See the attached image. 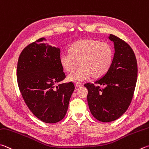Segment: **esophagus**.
Masks as SVG:
<instances>
[{
    "instance_id": "obj_1",
    "label": "esophagus",
    "mask_w": 149,
    "mask_h": 149,
    "mask_svg": "<svg viewBox=\"0 0 149 149\" xmlns=\"http://www.w3.org/2000/svg\"><path fill=\"white\" fill-rule=\"evenodd\" d=\"M75 86H76V87H80V86H83V84L82 83H75Z\"/></svg>"
}]
</instances>
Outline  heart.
Returning a JSON list of instances; mask_svg holds the SVG:
<instances>
[{
  "label": "heart",
  "instance_id": "b5f03b06",
  "mask_svg": "<svg viewBox=\"0 0 149 149\" xmlns=\"http://www.w3.org/2000/svg\"><path fill=\"white\" fill-rule=\"evenodd\" d=\"M113 50L106 42L86 39L74 43L70 52L61 54L60 61L63 68L72 72L80 63L81 66L68 75L71 81L79 83L88 79L92 75L100 77L109 70L112 64Z\"/></svg>",
  "mask_w": 149,
  "mask_h": 149
}]
</instances>
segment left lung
<instances>
[{
	"mask_svg": "<svg viewBox=\"0 0 149 149\" xmlns=\"http://www.w3.org/2000/svg\"><path fill=\"white\" fill-rule=\"evenodd\" d=\"M115 45L112 64L104 77L94 83H87V101L93 117L108 123L121 117L131 104L136 88L137 64L131 47L124 40L110 34ZM101 85L103 88L100 87Z\"/></svg>",
	"mask_w": 149,
	"mask_h": 149,
	"instance_id": "left-lung-1",
	"label": "left lung"
}]
</instances>
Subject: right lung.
<instances>
[{"label":"right lung","instance_id":"obj_1","mask_svg":"<svg viewBox=\"0 0 149 149\" xmlns=\"http://www.w3.org/2000/svg\"><path fill=\"white\" fill-rule=\"evenodd\" d=\"M41 38L21 51L17 66V81L24 102L44 123H56L65 117L73 82L59 84L66 77L61 65L60 49Z\"/></svg>","mask_w":149,"mask_h":149}]
</instances>
